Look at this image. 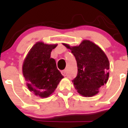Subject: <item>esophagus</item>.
Wrapping results in <instances>:
<instances>
[{
  "label": "esophagus",
  "instance_id": "obj_1",
  "mask_svg": "<svg viewBox=\"0 0 128 128\" xmlns=\"http://www.w3.org/2000/svg\"><path fill=\"white\" fill-rule=\"evenodd\" d=\"M61 74H62L64 76H66V70H62V71H61Z\"/></svg>",
  "mask_w": 128,
  "mask_h": 128
}]
</instances>
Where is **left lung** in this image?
<instances>
[{
  "label": "left lung",
  "instance_id": "1",
  "mask_svg": "<svg viewBox=\"0 0 128 128\" xmlns=\"http://www.w3.org/2000/svg\"><path fill=\"white\" fill-rule=\"evenodd\" d=\"M63 44L71 50L77 61L78 72L72 80L75 88L84 96L97 94L109 77L110 63L104 52L89 40H84L79 46L73 47Z\"/></svg>",
  "mask_w": 128,
  "mask_h": 128
}]
</instances>
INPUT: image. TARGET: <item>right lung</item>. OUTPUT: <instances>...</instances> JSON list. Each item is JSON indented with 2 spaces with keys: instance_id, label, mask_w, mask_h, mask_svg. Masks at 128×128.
<instances>
[{
  "instance_id": "add662e5",
  "label": "right lung",
  "mask_w": 128,
  "mask_h": 128,
  "mask_svg": "<svg viewBox=\"0 0 128 128\" xmlns=\"http://www.w3.org/2000/svg\"><path fill=\"white\" fill-rule=\"evenodd\" d=\"M58 44L38 42L32 48L24 59L23 74L30 91L41 98L50 96L54 92L63 76L56 67L51 52Z\"/></svg>"
}]
</instances>
